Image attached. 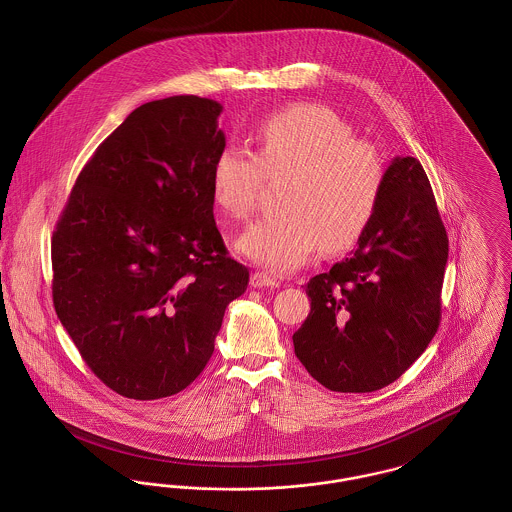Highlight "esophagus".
I'll list each match as a JSON object with an SVG mask.
<instances>
[{
	"label": "esophagus",
	"instance_id": "1",
	"mask_svg": "<svg viewBox=\"0 0 512 512\" xmlns=\"http://www.w3.org/2000/svg\"><path fill=\"white\" fill-rule=\"evenodd\" d=\"M251 286L253 288H280V280L268 276L267 272H253Z\"/></svg>",
	"mask_w": 512,
	"mask_h": 512
}]
</instances>
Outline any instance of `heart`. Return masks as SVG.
<instances>
[{"label": "heart", "mask_w": 512, "mask_h": 512, "mask_svg": "<svg viewBox=\"0 0 512 512\" xmlns=\"http://www.w3.org/2000/svg\"><path fill=\"white\" fill-rule=\"evenodd\" d=\"M255 151L220 149L211 194L236 220L255 211L263 178L290 174L278 195L282 211L251 224L238 247L259 267L286 274L318 249L326 255L355 244L374 219L386 167L353 126L326 105L297 103L268 115L253 134Z\"/></svg>", "instance_id": "heart-1"}]
</instances>
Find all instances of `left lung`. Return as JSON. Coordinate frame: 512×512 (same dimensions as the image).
<instances>
[{"label": "left lung", "instance_id": "left-lung-1", "mask_svg": "<svg viewBox=\"0 0 512 512\" xmlns=\"http://www.w3.org/2000/svg\"><path fill=\"white\" fill-rule=\"evenodd\" d=\"M447 253L426 172L395 157L353 255L305 286L311 313L293 334L301 365L332 391L390 386L438 332Z\"/></svg>", "mask_w": 512, "mask_h": 512}]
</instances>
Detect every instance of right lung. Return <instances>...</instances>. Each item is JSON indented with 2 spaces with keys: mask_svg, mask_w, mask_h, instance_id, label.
<instances>
[{
  "mask_svg": "<svg viewBox=\"0 0 512 512\" xmlns=\"http://www.w3.org/2000/svg\"><path fill=\"white\" fill-rule=\"evenodd\" d=\"M220 113L197 96L134 109L78 174L53 232L55 313L86 365L128 399L188 388L249 282L213 215Z\"/></svg>",
  "mask_w": 512,
  "mask_h": 512,
  "instance_id": "1",
  "label": "right lung"
}]
</instances>
